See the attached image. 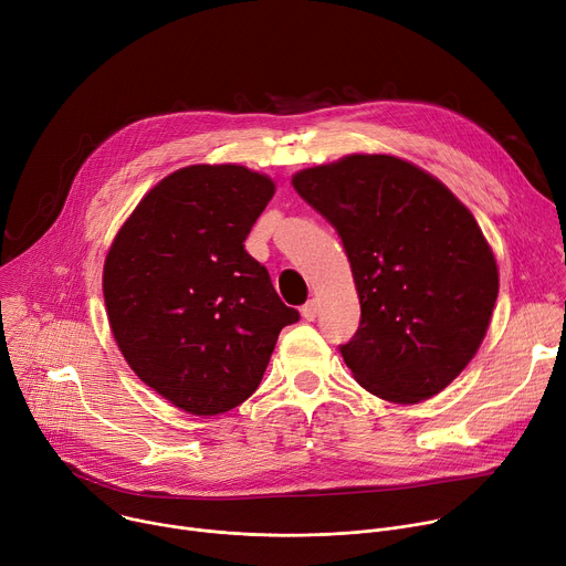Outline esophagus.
Masks as SVG:
<instances>
[{
  "instance_id": "esophagus-1",
  "label": "esophagus",
  "mask_w": 566,
  "mask_h": 566,
  "mask_svg": "<svg viewBox=\"0 0 566 566\" xmlns=\"http://www.w3.org/2000/svg\"><path fill=\"white\" fill-rule=\"evenodd\" d=\"M300 312H302L304 321H316L318 312H321V304H318V300H310L306 304H302Z\"/></svg>"
}]
</instances>
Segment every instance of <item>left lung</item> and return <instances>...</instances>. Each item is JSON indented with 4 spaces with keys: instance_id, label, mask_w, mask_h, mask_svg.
<instances>
[{
    "instance_id": "obj_1",
    "label": "left lung",
    "mask_w": 566,
    "mask_h": 566,
    "mask_svg": "<svg viewBox=\"0 0 566 566\" xmlns=\"http://www.w3.org/2000/svg\"><path fill=\"white\" fill-rule=\"evenodd\" d=\"M295 191L338 232L361 325L340 354L373 395L418 403L481 347L499 269L476 219L438 178L395 156L354 153L302 169Z\"/></svg>"
}]
</instances>
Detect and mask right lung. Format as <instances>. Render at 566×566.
Returning <instances> with one entry per match:
<instances>
[{
  "label": "right lung",
  "mask_w": 566,
  "mask_h": 566,
  "mask_svg": "<svg viewBox=\"0 0 566 566\" xmlns=\"http://www.w3.org/2000/svg\"><path fill=\"white\" fill-rule=\"evenodd\" d=\"M275 182L193 165L153 187L104 266L113 336L133 373L191 416H219L260 386L282 327L297 323L245 237Z\"/></svg>",
  "instance_id": "right-lung-1"
}]
</instances>
